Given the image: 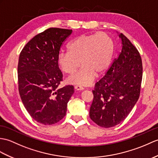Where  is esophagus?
Listing matches in <instances>:
<instances>
[{
	"label": "esophagus",
	"instance_id": "1",
	"mask_svg": "<svg viewBox=\"0 0 158 158\" xmlns=\"http://www.w3.org/2000/svg\"><path fill=\"white\" fill-rule=\"evenodd\" d=\"M75 89L76 91H81V90H83L84 88L81 86H79V85H77V86H75Z\"/></svg>",
	"mask_w": 158,
	"mask_h": 158
}]
</instances>
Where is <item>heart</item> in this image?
Returning <instances> with one entry per match:
<instances>
[{"label": "heart", "instance_id": "heart-1", "mask_svg": "<svg viewBox=\"0 0 158 158\" xmlns=\"http://www.w3.org/2000/svg\"><path fill=\"white\" fill-rule=\"evenodd\" d=\"M114 44L110 37L104 32L96 34L81 35L69 44L67 52L58 55V64L66 74H73L79 67L80 70L67 79L72 85L89 86L97 75L103 73L110 63Z\"/></svg>", "mask_w": 158, "mask_h": 158}]
</instances>
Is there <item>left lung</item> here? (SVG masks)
<instances>
[{"label": "left lung", "mask_w": 158, "mask_h": 158, "mask_svg": "<svg viewBox=\"0 0 158 158\" xmlns=\"http://www.w3.org/2000/svg\"><path fill=\"white\" fill-rule=\"evenodd\" d=\"M118 37L122 46L119 56L92 91L94 100L89 116L98 125L104 128L114 127L125 119L140 95L141 56L125 35L118 34Z\"/></svg>", "instance_id": "left-lung-1"}]
</instances>
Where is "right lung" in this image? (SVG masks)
<instances>
[{"label":"right lung","instance_id":"add662e5","mask_svg":"<svg viewBox=\"0 0 158 158\" xmlns=\"http://www.w3.org/2000/svg\"><path fill=\"white\" fill-rule=\"evenodd\" d=\"M71 29L49 28L36 35L22 50L18 84L22 102L38 123L51 125L64 118L74 87L58 88L62 79L58 55Z\"/></svg>","mask_w":158,"mask_h":158}]
</instances>
